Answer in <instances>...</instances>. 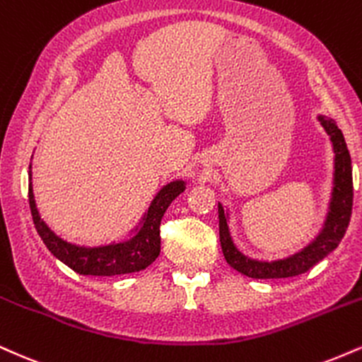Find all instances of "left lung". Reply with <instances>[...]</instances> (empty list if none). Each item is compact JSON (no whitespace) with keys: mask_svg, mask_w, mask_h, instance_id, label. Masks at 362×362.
<instances>
[{"mask_svg":"<svg viewBox=\"0 0 362 362\" xmlns=\"http://www.w3.org/2000/svg\"><path fill=\"white\" fill-rule=\"evenodd\" d=\"M318 122L324 127L327 135L330 137L334 148V186L332 197H330L329 211H327L325 222L322 230L307 247L293 256L276 261H259L245 254H242L237 245L233 244L230 228H228V211L218 203V228H220V244L225 261L233 269L239 271L244 276L256 279H271V278H291L298 276L310 267L320 262L325 256L341 244L344 233L349 225L352 214V165L351 154L347 151L346 140L341 129L335 125L332 118L318 115Z\"/></svg>","mask_w":362,"mask_h":362,"instance_id":"1","label":"left lung"}]
</instances>
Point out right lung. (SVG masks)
<instances>
[{
    "label": "right lung",
    "mask_w": 362,
    "mask_h": 362,
    "mask_svg": "<svg viewBox=\"0 0 362 362\" xmlns=\"http://www.w3.org/2000/svg\"><path fill=\"white\" fill-rule=\"evenodd\" d=\"M30 169H32V164L28 168V202L38 235L44 240L47 249L59 261L69 266L76 273L84 276L129 274L151 266L160 252V220H163L173 199L180 197L186 189V182L182 180L171 181L163 186L159 193L156 194V198L152 199L147 214L142 216L137 227L132 230L130 239L98 245V247H84V245L71 244V242H66L59 235H55L49 228V225L40 218L35 205V197H33L32 171Z\"/></svg>",
    "instance_id": "add662e5"
}]
</instances>
